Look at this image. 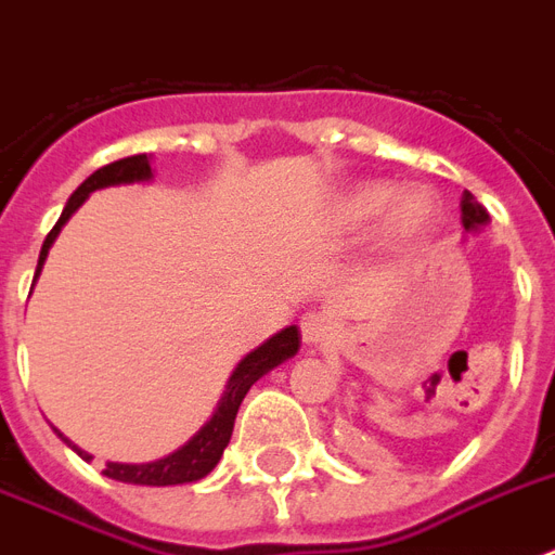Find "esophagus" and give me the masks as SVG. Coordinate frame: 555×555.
Here are the masks:
<instances>
[{
	"instance_id": "34e87169",
	"label": "esophagus",
	"mask_w": 555,
	"mask_h": 555,
	"mask_svg": "<svg viewBox=\"0 0 555 555\" xmlns=\"http://www.w3.org/2000/svg\"><path fill=\"white\" fill-rule=\"evenodd\" d=\"M299 328H302L305 346H322V343H328V339L334 337V325H331L328 317H322V313H305L302 322H299Z\"/></svg>"
}]
</instances>
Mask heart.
<instances>
[{
    "label": "heart",
    "mask_w": 555,
    "mask_h": 555,
    "mask_svg": "<svg viewBox=\"0 0 555 555\" xmlns=\"http://www.w3.org/2000/svg\"><path fill=\"white\" fill-rule=\"evenodd\" d=\"M440 201L429 186L397 190L388 181H357L337 198L334 227L346 235L365 233L374 220L379 250H405L423 242L438 221Z\"/></svg>",
    "instance_id": "b5f03b06"
}]
</instances>
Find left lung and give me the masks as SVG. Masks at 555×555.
Listing matches in <instances>:
<instances>
[{
    "mask_svg": "<svg viewBox=\"0 0 555 555\" xmlns=\"http://www.w3.org/2000/svg\"><path fill=\"white\" fill-rule=\"evenodd\" d=\"M461 221H464L466 233H481L483 227L490 224V216H487V209L478 204L473 192L466 190L464 198H461Z\"/></svg>",
    "mask_w": 555,
    "mask_h": 555,
    "instance_id": "1",
    "label": "left lung"
}]
</instances>
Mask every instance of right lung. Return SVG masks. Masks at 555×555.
Masks as SVG:
<instances>
[{
	"mask_svg": "<svg viewBox=\"0 0 555 555\" xmlns=\"http://www.w3.org/2000/svg\"><path fill=\"white\" fill-rule=\"evenodd\" d=\"M146 181H152L150 155H132V158L115 160V164H108V167L98 169L94 176L86 178V181L74 190L72 198H68V204H65L63 216H60V221L54 224V230L46 235L42 250H39L34 282H37L39 273H42L48 250H51V244L56 242V235H60V230L65 227V221L82 207V201L89 198L91 192L120 184H146ZM299 339H302L299 337V328H296V325H287V328L273 334L270 339H264L261 346L253 348L250 354H244L242 360H238V365L233 369V374H230V379H227L224 395H221V400L216 403L212 417L186 440L184 447H178L176 452H169V455L158 457V461H150V464H115V461H108L103 475H108L112 481L141 483V487H172V483L201 481L204 475H209L216 469V464L221 461V455H224L227 443H230V435H233L235 414H238V405H242L244 395L250 391V386L256 379L264 377L268 371H273L276 365L285 363V360H291V357L299 351ZM54 431L82 457V461H91V455L86 449L72 443L60 429Z\"/></svg>",
	"mask_w": 555,
	"mask_h": 555,
	"instance_id": "add662e5",
	"label": "right lung"
}]
</instances>
